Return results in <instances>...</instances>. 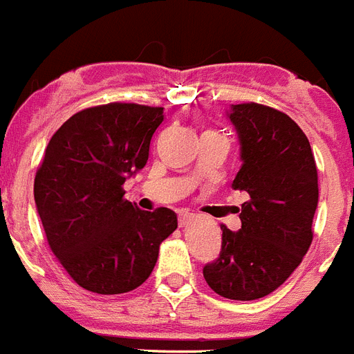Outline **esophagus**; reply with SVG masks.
I'll return each mask as SVG.
<instances>
[{"label":"esophagus","instance_id":"esophagus-1","mask_svg":"<svg viewBox=\"0 0 354 354\" xmlns=\"http://www.w3.org/2000/svg\"><path fill=\"white\" fill-rule=\"evenodd\" d=\"M192 220H193V214H189V213L179 214V227H186V225H188Z\"/></svg>","mask_w":354,"mask_h":354}]
</instances>
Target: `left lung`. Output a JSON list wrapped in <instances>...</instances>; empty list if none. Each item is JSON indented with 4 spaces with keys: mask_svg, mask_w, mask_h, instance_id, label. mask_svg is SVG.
I'll return each instance as SVG.
<instances>
[{
    "mask_svg": "<svg viewBox=\"0 0 354 354\" xmlns=\"http://www.w3.org/2000/svg\"><path fill=\"white\" fill-rule=\"evenodd\" d=\"M225 114L240 143L232 188L250 198L236 232L222 225V250L204 267V279L222 297L254 301L279 288L310 249L317 166L306 134L285 113L240 104Z\"/></svg>",
    "mask_w": 354,
    "mask_h": 354,
    "instance_id": "1",
    "label": "left lung"
}]
</instances>
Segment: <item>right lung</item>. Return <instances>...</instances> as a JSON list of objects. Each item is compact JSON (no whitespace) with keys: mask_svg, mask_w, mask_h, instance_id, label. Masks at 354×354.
<instances>
[{"mask_svg":"<svg viewBox=\"0 0 354 354\" xmlns=\"http://www.w3.org/2000/svg\"><path fill=\"white\" fill-rule=\"evenodd\" d=\"M162 107L107 104L73 114L51 136L33 197L53 254L77 285L102 295L143 285L159 245L177 229L168 207L125 201L123 183L145 168Z\"/></svg>","mask_w":354,"mask_h":354,"instance_id":"obj_1","label":"right lung"}]
</instances>
